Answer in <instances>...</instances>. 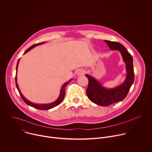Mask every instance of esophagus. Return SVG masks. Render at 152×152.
<instances>
[{
    "label": "esophagus",
    "instance_id": "esophagus-1",
    "mask_svg": "<svg viewBox=\"0 0 152 152\" xmlns=\"http://www.w3.org/2000/svg\"><path fill=\"white\" fill-rule=\"evenodd\" d=\"M85 73V70L83 69H79L77 71V73H76V75L77 76H82L83 75V74Z\"/></svg>",
    "mask_w": 152,
    "mask_h": 152
}]
</instances>
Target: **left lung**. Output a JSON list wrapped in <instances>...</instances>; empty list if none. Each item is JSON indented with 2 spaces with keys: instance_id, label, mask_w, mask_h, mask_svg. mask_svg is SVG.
<instances>
[{
  "instance_id": "obj_1",
  "label": "left lung",
  "mask_w": 152,
  "mask_h": 152,
  "mask_svg": "<svg viewBox=\"0 0 152 152\" xmlns=\"http://www.w3.org/2000/svg\"><path fill=\"white\" fill-rule=\"evenodd\" d=\"M104 41L111 50L120 52L126 66V77L124 82L118 86L114 88H106L93 76L88 74L85 75L89 81L88 88L86 89V95L92 102L103 106H106L123 100L126 97L134 81L132 55L120 43L107 40Z\"/></svg>"
}]
</instances>
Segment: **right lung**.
Wrapping results in <instances>:
<instances>
[{"label":"right lung","instance_id":"right-lung-1","mask_svg":"<svg viewBox=\"0 0 152 152\" xmlns=\"http://www.w3.org/2000/svg\"><path fill=\"white\" fill-rule=\"evenodd\" d=\"M45 42H41V43H38V44H35L32 46H31L29 48H28L23 54H25L26 53L30 51L32 49H33L34 48L37 46H39V45H42L44 44ZM19 61H20V59H18V62H17V66H16V76H15V85H16V87L20 93V95L21 96V98H22V99L23 100V101L28 105L33 107H35V108H37V109L38 110H50L51 109V108H53L56 106H58L59 104H60L62 101L63 100L64 98V96H65V94H66V93H65V89H66V87L67 86V85L72 80V79H70L69 81H67V82L64 83L62 87L61 88V90H60V93H59V97H58V99L53 102L52 103H32L31 102H30L29 100H28L25 97V96L22 94V93H21L20 89H19V87H18V83H17V69H18V63H19Z\"/></svg>","mask_w":152,"mask_h":152}]
</instances>
